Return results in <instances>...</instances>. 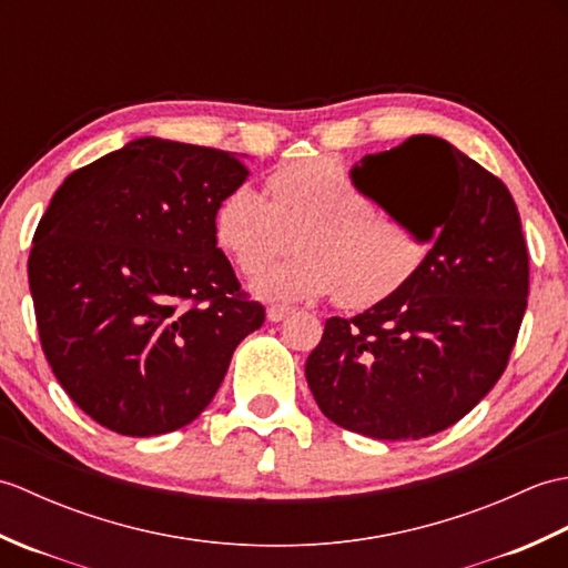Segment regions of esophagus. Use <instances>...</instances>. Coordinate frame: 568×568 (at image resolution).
Returning a JSON list of instances; mask_svg holds the SVG:
<instances>
[{"label":"esophagus","mask_w":568,"mask_h":568,"mask_svg":"<svg viewBox=\"0 0 568 568\" xmlns=\"http://www.w3.org/2000/svg\"><path fill=\"white\" fill-rule=\"evenodd\" d=\"M291 315H293V307H287V305H271L268 310H265V317H268L271 322H283Z\"/></svg>","instance_id":"obj_1"}]
</instances>
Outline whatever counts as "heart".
Listing matches in <instances>:
<instances>
[{
	"label": "heart",
	"instance_id": "heart-1",
	"mask_svg": "<svg viewBox=\"0 0 568 568\" xmlns=\"http://www.w3.org/2000/svg\"><path fill=\"white\" fill-rule=\"evenodd\" d=\"M268 200L251 185L229 190L212 216L214 241L241 273L253 275L295 244L297 256L253 281L268 300L336 293L342 307H371L415 275L427 244L364 200L339 161L310 159L268 175Z\"/></svg>",
	"mask_w": 568,
	"mask_h": 568
}]
</instances>
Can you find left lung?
<instances>
[{
  "label": "left lung",
  "instance_id": "1",
  "mask_svg": "<svg viewBox=\"0 0 568 568\" xmlns=\"http://www.w3.org/2000/svg\"><path fill=\"white\" fill-rule=\"evenodd\" d=\"M354 180L434 244L400 291L327 320L307 385L344 429L429 437L470 413L508 366L529 293L520 212L500 178L437 136L366 155Z\"/></svg>",
  "mask_w": 568,
  "mask_h": 568
}]
</instances>
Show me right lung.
Segmentation results:
<instances>
[{"label": "right lung", "instance_id": "right-lung-1", "mask_svg": "<svg viewBox=\"0 0 568 568\" xmlns=\"http://www.w3.org/2000/svg\"><path fill=\"white\" fill-rule=\"evenodd\" d=\"M246 178L234 153L146 136L55 190L29 256L36 324L58 383L102 427L190 425L263 324L212 232Z\"/></svg>", "mask_w": 568, "mask_h": 568}]
</instances>
